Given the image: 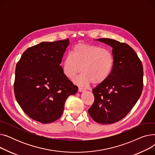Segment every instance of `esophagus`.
<instances>
[{"label":"esophagus","mask_w":155,"mask_h":155,"mask_svg":"<svg viewBox=\"0 0 155 155\" xmlns=\"http://www.w3.org/2000/svg\"><path fill=\"white\" fill-rule=\"evenodd\" d=\"M84 91H85V88H82V87H79L78 88V92H84Z\"/></svg>","instance_id":"1"}]
</instances>
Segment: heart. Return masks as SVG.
<instances>
[{
    "label": "heart",
    "mask_w": 155,
    "mask_h": 155,
    "mask_svg": "<svg viewBox=\"0 0 155 155\" xmlns=\"http://www.w3.org/2000/svg\"><path fill=\"white\" fill-rule=\"evenodd\" d=\"M114 58L108 49L89 44H78L65 57L62 63L63 74L70 80L75 79L80 70L83 72L76 80L79 85L85 86L92 82L99 85L106 81L111 74Z\"/></svg>",
    "instance_id": "1"
}]
</instances>
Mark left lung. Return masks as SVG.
<instances>
[{"instance_id":"1","label":"left lung","mask_w":155,"mask_h":155,"mask_svg":"<svg viewBox=\"0 0 155 155\" xmlns=\"http://www.w3.org/2000/svg\"><path fill=\"white\" fill-rule=\"evenodd\" d=\"M97 40L112 48L114 64L109 78L92 89L95 100L88 112L97 123L109 124L123 119L139 99L143 88V68L128 45L109 38Z\"/></svg>"}]
</instances>
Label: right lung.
<instances>
[{
    "label": "right lung",
    "mask_w": 155,
    "mask_h": 155,
    "mask_svg": "<svg viewBox=\"0 0 155 155\" xmlns=\"http://www.w3.org/2000/svg\"><path fill=\"white\" fill-rule=\"evenodd\" d=\"M69 43L68 38L42 42L28 48L16 64V101L29 117L39 123L58 119L68 96L78 91L60 66Z\"/></svg>",
    "instance_id": "right-lung-1"
}]
</instances>
